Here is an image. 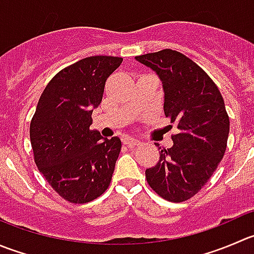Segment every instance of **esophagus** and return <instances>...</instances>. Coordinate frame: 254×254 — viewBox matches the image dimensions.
I'll use <instances>...</instances> for the list:
<instances>
[{
    "label": "esophagus",
    "mask_w": 254,
    "mask_h": 254,
    "mask_svg": "<svg viewBox=\"0 0 254 254\" xmlns=\"http://www.w3.org/2000/svg\"><path fill=\"white\" fill-rule=\"evenodd\" d=\"M123 141H124L125 145H127V146H130V147H131V146H136V145L140 144L139 140L134 139V137H130V136H125Z\"/></svg>",
    "instance_id": "34e87169"
}]
</instances>
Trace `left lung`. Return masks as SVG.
Segmentation results:
<instances>
[{"label": "left lung", "mask_w": 254, "mask_h": 254, "mask_svg": "<svg viewBox=\"0 0 254 254\" xmlns=\"http://www.w3.org/2000/svg\"><path fill=\"white\" fill-rule=\"evenodd\" d=\"M135 59L161 79L165 117L179 129L172 147L162 149L159 162L145 171L147 184L160 197L184 202L205 186L225 155L230 132L225 102L207 73L180 52L162 49Z\"/></svg>", "instance_id": "left-lung-1"}]
</instances>
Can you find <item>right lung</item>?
<instances>
[{
    "label": "right lung",
    "instance_id": "1",
    "mask_svg": "<svg viewBox=\"0 0 254 254\" xmlns=\"http://www.w3.org/2000/svg\"><path fill=\"white\" fill-rule=\"evenodd\" d=\"M123 58L93 56L57 73L31 120L29 136L39 172L61 197L87 203L107 191L122 150L118 136L90 130L109 75Z\"/></svg>",
    "mask_w": 254,
    "mask_h": 254
}]
</instances>
